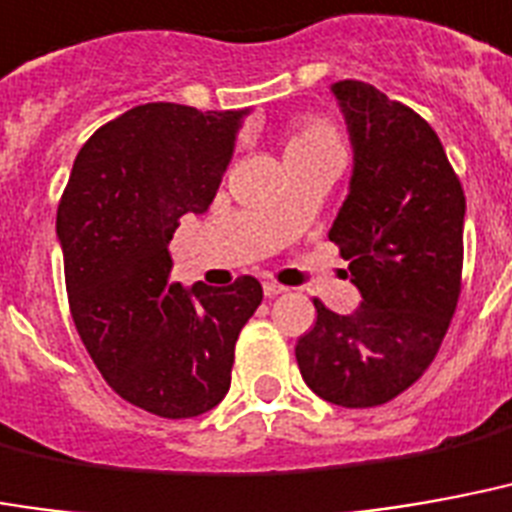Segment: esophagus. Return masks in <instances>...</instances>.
I'll list each match as a JSON object with an SVG mask.
<instances>
[{
  "label": "esophagus",
  "mask_w": 512,
  "mask_h": 512,
  "mask_svg": "<svg viewBox=\"0 0 512 512\" xmlns=\"http://www.w3.org/2000/svg\"><path fill=\"white\" fill-rule=\"evenodd\" d=\"M285 290L287 287L279 285V282H266V285H263V293H266L268 298H276V295H282Z\"/></svg>",
  "instance_id": "esophagus-1"
}]
</instances>
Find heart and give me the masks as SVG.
Segmentation results:
<instances>
[{
    "mask_svg": "<svg viewBox=\"0 0 512 512\" xmlns=\"http://www.w3.org/2000/svg\"><path fill=\"white\" fill-rule=\"evenodd\" d=\"M309 149H339L342 151V140L339 132L331 121L325 119H301L295 121L290 132H287V149L285 154L293 151H309Z\"/></svg>",
    "mask_w": 512,
    "mask_h": 512,
    "instance_id": "b5f03b06",
    "label": "heart"
}]
</instances>
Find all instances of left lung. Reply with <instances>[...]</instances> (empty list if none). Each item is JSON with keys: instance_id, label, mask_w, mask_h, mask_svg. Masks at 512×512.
<instances>
[{"instance_id": "obj_1", "label": "left lung", "mask_w": 512, "mask_h": 512, "mask_svg": "<svg viewBox=\"0 0 512 512\" xmlns=\"http://www.w3.org/2000/svg\"><path fill=\"white\" fill-rule=\"evenodd\" d=\"M355 168L331 238L350 260L361 306L317 323L295 344L320 399L366 410L396 399L437 358L456 314L464 268V189L437 132L372 83L339 81Z\"/></svg>"}]
</instances>
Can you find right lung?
<instances>
[{"mask_svg":"<svg viewBox=\"0 0 512 512\" xmlns=\"http://www.w3.org/2000/svg\"><path fill=\"white\" fill-rule=\"evenodd\" d=\"M238 121L176 102L121 113L83 143L56 211L83 347L121 399L160 418L225 399L238 333L263 301L255 276L192 290L170 279V238L217 195Z\"/></svg>","mask_w":512,"mask_h":512,"instance_id":"right-lung-1","label":"right lung"}]
</instances>
